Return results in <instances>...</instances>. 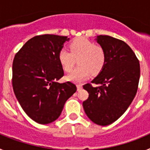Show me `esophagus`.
<instances>
[{
	"mask_svg": "<svg viewBox=\"0 0 150 150\" xmlns=\"http://www.w3.org/2000/svg\"><path fill=\"white\" fill-rule=\"evenodd\" d=\"M76 88H77V91H79V90H81L82 88H83V86L81 84H78L76 85Z\"/></svg>",
	"mask_w": 150,
	"mask_h": 150,
	"instance_id": "1",
	"label": "esophagus"
}]
</instances>
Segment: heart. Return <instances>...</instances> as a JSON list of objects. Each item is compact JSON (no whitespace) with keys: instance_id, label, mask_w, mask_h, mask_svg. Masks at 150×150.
Instances as JSON below:
<instances>
[{"instance_id":"heart-1","label":"heart","mask_w":150,"mask_h":150,"mask_svg":"<svg viewBox=\"0 0 150 150\" xmlns=\"http://www.w3.org/2000/svg\"><path fill=\"white\" fill-rule=\"evenodd\" d=\"M71 52L65 49L59 51L58 55L59 63L65 72H71L75 59H78L79 67L67 75L66 79L74 83H80L91 74L101 71L106 61L104 49L85 38H79L73 40L69 45Z\"/></svg>"}]
</instances>
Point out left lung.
<instances>
[{
    "mask_svg": "<svg viewBox=\"0 0 150 150\" xmlns=\"http://www.w3.org/2000/svg\"><path fill=\"white\" fill-rule=\"evenodd\" d=\"M97 43L104 49L106 61L98 75L83 86L88 98L83 101L85 112L91 121L105 126L124 113L134 98L140 79V64L133 50L124 41L99 35Z\"/></svg>",
    "mask_w": 150,
    "mask_h": 150,
    "instance_id": "left-lung-1",
    "label": "left lung"
}]
</instances>
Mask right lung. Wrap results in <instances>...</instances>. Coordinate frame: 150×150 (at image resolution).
<instances>
[{"label":"right lung","mask_w":150,"mask_h":150,"mask_svg":"<svg viewBox=\"0 0 150 150\" xmlns=\"http://www.w3.org/2000/svg\"><path fill=\"white\" fill-rule=\"evenodd\" d=\"M65 36L43 34L28 40L13 62V88L26 114L39 124H49L61 115L66 100L76 91L71 82L59 83L64 76L58 55Z\"/></svg>","instance_id":"obj_1"}]
</instances>
